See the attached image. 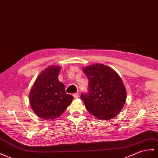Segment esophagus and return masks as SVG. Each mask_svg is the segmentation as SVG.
<instances>
[{
  "mask_svg": "<svg viewBox=\"0 0 158 158\" xmlns=\"http://www.w3.org/2000/svg\"><path fill=\"white\" fill-rule=\"evenodd\" d=\"M74 97L75 98H78V96H79V93L78 92H76V93H74L73 94Z\"/></svg>",
  "mask_w": 158,
  "mask_h": 158,
  "instance_id": "obj_1",
  "label": "esophagus"
}]
</instances>
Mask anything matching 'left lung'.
<instances>
[{"instance_id": "1", "label": "left lung", "mask_w": 158, "mask_h": 158, "mask_svg": "<svg viewBox=\"0 0 158 158\" xmlns=\"http://www.w3.org/2000/svg\"><path fill=\"white\" fill-rule=\"evenodd\" d=\"M88 92L80 98L88 112L100 120H110L122 110L126 91L122 79L113 69L102 64L85 67Z\"/></svg>"}]
</instances>
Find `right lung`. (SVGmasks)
<instances>
[{
  "instance_id": "1",
  "label": "right lung",
  "mask_w": 158,
  "mask_h": 158,
  "mask_svg": "<svg viewBox=\"0 0 158 158\" xmlns=\"http://www.w3.org/2000/svg\"><path fill=\"white\" fill-rule=\"evenodd\" d=\"M60 68L51 66L38 76L30 93L29 100L35 113L45 120H53L64 112L74 99L59 82Z\"/></svg>"
}]
</instances>
